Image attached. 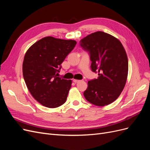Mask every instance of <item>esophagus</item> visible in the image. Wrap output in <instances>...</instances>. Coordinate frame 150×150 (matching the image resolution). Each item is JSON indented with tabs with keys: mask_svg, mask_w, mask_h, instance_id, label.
<instances>
[{
	"mask_svg": "<svg viewBox=\"0 0 150 150\" xmlns=\"http://www.w3.org/2000/svg\"><path fill=\"white\" fill-rule=\"evenodd\" d=\"M79 81L80 80H78V79H73V82L75 83H78L79 82Z\"/></svg>",
	"mask_w": 150,
	"mask_h": 150,
	"instance_id": "34e87169",
	"label": "esophagus"
}]
</instances>
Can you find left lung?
Wrapping results in <instances>:
<instances>
[{
    "instance_id": "obj_1",
    "label": "left lung",
    "mask_w": 150,
    "mask_h": 150,
    "mask_svg": "<svg viewBox=\"0 0 150 150\" xmlns=\"http://www.w3.org/2000/svg\"><path fill=\"white\" fill-rule=\"evenodd\" d=\"M79 42L89 54L92 71L99 75L88 81L84 92L86 99L98 106L114 102L123 90L128 76V60L122 44L101 31L87 35Z\"/></svg>"
}]
</instances>
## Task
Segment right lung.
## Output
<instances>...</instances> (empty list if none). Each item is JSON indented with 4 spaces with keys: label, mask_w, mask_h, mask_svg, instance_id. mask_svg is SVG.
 Returning <instances> with one entry per match:
<instances>
[{
    "label": "right lung",
    "mask_w": 150,
    "mask_h": 150,
    "mask_svg": "<svg viewBox=\"0 0 150 150\" xmlns=\"http://www.w3.org/2000/svg\"><path fill=\"white\" fill-rule=\"evenodd\" d=\"M76 43L74 40L49 36L26 52L22 64L24 79L32 96L42 105L55 108L66 102L72 81L61 79L57 74Z\"/></svg>",
    "instance_id": "right-lung-1"
}]
</instances>
